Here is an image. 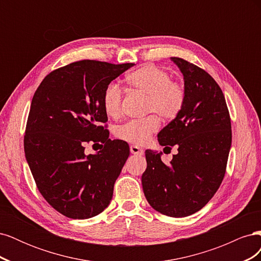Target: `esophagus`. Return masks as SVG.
Here are the masks:
<instances>
[{
  "label": "esophagus",
  "instance_id": "obj_1",
  "mask_svg": "<svg viewBox=\"0 0 261 261\" xmlns=\"http://www.w3.org/2000/svg\"><path fill=\"white\" fill-rule=\"evenodd\" d=\"M130 152H132L133 154H143V153H144V150L140 149L138 146L132 145V146H130Z\"/></svg>",
  "mask_w": 261,
  "mask_h": 261
}]
</instances>
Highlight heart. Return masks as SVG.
Returning a JSON list of instances; mask_svg holds the SVG:
<instances>
[{
    "label": "heart",
    "instance_id": "b5f03b06",
    "mask_svg": "<svg viewBox=\"0 0 261 261\" xmlns=\"http://www.w3.org/2000/svg\"><path fill=\"white\" fill-rule=\"evenodd\" d=\"M126 84L130 89L147 96L146 112H154L164 120H174L184 108L186 92L178 82L171 81L164 69L147 64L126 76ZM123 90L120 86L110 84L102 97L105 112L116 118L122 113ZM160 128V120L156 115H149L141 120H133L117 128V137L128 143L145 145L152 134Z\"/></svg>",
    "mask_w": 261,
    "mask_h": 261
}]
</instances>
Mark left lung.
<instances>
[{
  "instance_id": "1",
  "label": "left lung",
  "mask_w": 261,
  "mask_h": 261,
  "mask_svg": "<svg viewBox=\"0 0 261 261\" xmlns=\"http://www.w3.org/2000/svg\"><path fill=\"white\" fill-rule=\"evenodd\" d=\"M184 76L186 100L180 113L158 134L161 146H177L170 164L162 152L146 150L141 176L149 204L173 218L191 216L206 206L222 183L232 144L231 118L224 94L202 68L171 58Z\"/></svg>"
}]
</instances>
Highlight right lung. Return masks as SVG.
<instances>
[{
	"label": "right lung",
	"instance_id": "right-lung-1",
	"mask_svg": "<svg viewBox=\"0 0 261 261\" xmlns=\"http://www.w3.org/2000/svg\"><path fill=\"white\" fill-rule=\"evenodd\" d=\"M132 66L70 63L46 75L34 94L23 137L26 160L43 198L67 218H92L112 199L129 146L109 138L102 97ZM89 142L102 144L96 155L84 153Z\"/></svg>",
	"mask_w": 261,
	"mask_h": 261
}]
</instances>
